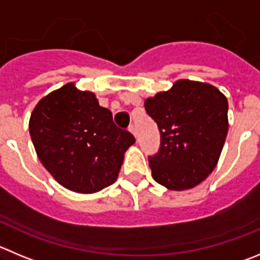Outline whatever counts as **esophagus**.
Instances as JSON below:
<instances>
[{"label": "esophagus", "instance_id": "34e87169", "mask_svg": "<svg viewBox=\"0 0 260 260\" xmlns=\"http://www.w3.org/2000/svg\"><path fill=\"white\" fill-rule=\"evenodd\" d=\"M128 131H129L131 133H132L133 136H137V131H136V128H135V125H129V128H128Z\"/></svg>", "mask_w": 260, "mask_h": 260}]
</instances>
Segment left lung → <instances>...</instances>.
Instances as JSON below:
<instances>
[{
	"label": "left lung",
	"instance_id": "8db88e82",
	"mask_svg": "<svg viewBox=\"0 0 260 260\" xmlns=\"http://www.w3.org/2000/svg\"><path fill=\"white\" fill-rule=\"evenodd\" d=\"M160 131V149L149 157L152 178L172 191L188 190L218 164L227 132L229 101L209 83L179 79L145 100Z\"/></svg>",
	"mask_w": 260,
	"mask_h": 260
}]
</instances>
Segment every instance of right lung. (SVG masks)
Listing matches in <instances>:
<instances>
[{
    "instance_id": "obj_1",
    "label": "right lung",
    "mask_w": 260,
    "mask_h": 260,
    "mask_svg": "<svg viewBox=\"0 0 260 260\" xmlns=\"http://www.w3.org/2000/svg\"><path fill=\"white\" fill-rule=\"evenodd\" d=\"M29 133L38 159L65 188L93 193L113 185L135 144L128 131L116 127L113 114L93 92L74 83L50 92L31 111Z\"/></svg>"
}]
</instances>
